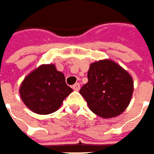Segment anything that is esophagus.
Wrapping results in <instances>:
<instances>
[{
    "label": "esophagus",
    "instance_id": "34e87169",
    "mask_svg": "<svg viewBox=\"0 0 154 154\" xmlns=\"http://www.w3.org/2000/svg\"><path fill=\"white\" fill-rule=\"evenodd\" d=\"M72 88H73L74 90H75V91H79V90L80 89V84H79V83H75V84L72 87Z\"/></svg>",
    "mask_w": 154,
    "mask_h": 154
}]
</instances>
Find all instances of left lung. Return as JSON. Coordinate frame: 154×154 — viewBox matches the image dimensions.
Here are the masks:
<instances>
[{"instance_id":"left-lung-1","label":"left lung","mask_w":154,"mask_h":154,"mask_svg":"<svg viewBox=\"0 0 154 154\" xmlns=\"http://www.w3.org/2000/svg\"><path fill=\"white\" fill-rule=\"evenodd\" d=\"M88 82L79 93L90 110L103 118L121 115L129 106L134 82L129 73L110 59L94 62L88 72Z\"/></svg>"}]
</instances>
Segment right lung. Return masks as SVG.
<instances>
[{
	"mask_svg": "<svg viewBox=\"0 0 154 154\" xmlns=\"http://www.w3.org/2000/svg\"><path fill=\"white\" fill-rule=\"evenodd\" d=\"M72 91L66 84L64 74L53 64L39 66L26 76L20 88L25 106L38 115L56 112Z\"/></svg>",
	"mask_w": 154,
	"mask_h": 154,
	"instance_id": "obj_1",
	"label": "right lung"
}]
</instances>
